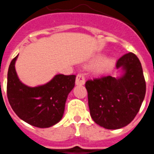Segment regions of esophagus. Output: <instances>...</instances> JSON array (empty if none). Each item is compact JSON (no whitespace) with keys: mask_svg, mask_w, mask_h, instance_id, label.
I'll return each mask as SVG.
<instances>
[{"mask_svg":"<svg viewBox=\"0 0 154 154\" xmlns=\"http://www.w3.org/2000/svg\"><path fill=\"white\" fill-rule=\"evenodd\" d=\"M85 77L82 74H78L77 76H76V79H75V84L77 86H82L85 84Z\"/></svg>","mask_w":154,"mask_h":154,"instance_id":"34e87169","label":"esophagus"}]
</instances>
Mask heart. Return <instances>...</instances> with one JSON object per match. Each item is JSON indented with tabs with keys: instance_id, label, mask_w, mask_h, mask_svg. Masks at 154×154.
Segmentation results:
<instances>
[{
	"instance_id": "b5f03b06",
	"label": "heart",
	"mask_w": 154,
	"mask_h": 154,
	"mask_svg": "<svg viewBox=\"0 0 154 154\" xmlns=\"http://www.w3.org/2000/svg\"><path fill=\"white\" fill-rule=\"evenodd\" d=\"M100 58V57H97L96 58V61H97ZM115 64V59L111 57H106L100 59L97 64L93 67V72L96 74L103 75L107 73V72L111 70L114 66Z\"/></svg>"
}]
</instances>
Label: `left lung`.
I'll use <instances>...</instances> for the list:
<instances>
[{
    "instance_id": "1",
    "label": "left lung",
    "mask_w": 154,
    "mask_h": 154,
    "mask_svg": "<svg viewBox=\"0 0 154 154\" xmlns=\"http://www.w3.org/2000/svg\"><path fill=\"white\" fill-rule=\"evenodd\" d=\"M117 69L122 75L88 80V103L93 120L107 129L128 125L140 111L146 94L141 63L136 54L128 53L118 59Z\"/></svg>"
}]
</instances>
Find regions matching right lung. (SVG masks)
<instances>
[{"label": "right lung", "mask_w": 154, "mask_h": 154, "mask_svg": "<svg viewBox=\"0 0 154 154\" xmlns=\"http://www.w3.org/2000/svg\"><path fill=\"white\" fill-rule=\"evenodd\" d=\"M17 55L8 72L7 95L9 103L19 118L37 128H49L64 115L67 97L75 86V75L58 74L47 83L31 87L20 81L15 71Z\"/></svg>", "instance_id": "right-lung-1"}]
</instances>
